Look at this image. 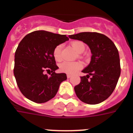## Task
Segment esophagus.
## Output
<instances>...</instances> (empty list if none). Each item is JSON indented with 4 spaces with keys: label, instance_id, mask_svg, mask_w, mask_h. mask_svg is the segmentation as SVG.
<instances>
[{
    "label": "esophagus",
    "instance_id": "esophagus-1",
    "mask_svg": "<svg viewBox=\"0 0 133 133\" xmlns=\"http://www.w3.org/2000/svg\"><path fill=\"white\" fill-rule=\"evenodd\" d=\"M66 77H67L68 78H70V77H71V75H66Z\"/></svg>",
    "mask_w": 133,
    "mask_h": 133
}]
</instances>
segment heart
<instances>
[{"mask_svg":"<svg viewBox=\"0 0 133 133\" xmlns=\"http://www.w3.org/2000/svg\"><path fill=\"white\" fill-rule=\"evenodd\" d=\"M71 46L77 51L78 53H82L85 49V46L83 42L81 41H74L71 43ZM62 45L56 46L53 50V56L56 61H61L62 59ZM83 68V64L81 62H69L64 61L60 64V70L65 73L75 74Z\"/></svg>","mask_w":133,"mask_h":133,"instance_id":"heart-1","label":"heart"}]
</instances>
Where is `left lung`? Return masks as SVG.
I'll return each mask as SVG.
<instances>
[{"label":"left lung","mask_w":133,"mask_h":133,"mask_svg":"<svg viewBox=\"0 0 133 133\" xmlns=\"http://www.w3.org/2000/svg\"><path fill=\"white\" fill-rule=\"evenodd\" d=\"M69 37L83 41L89 46L92 54L89 64L82 70L87 75L81 77V83L75 87V93L87 104L102 103L112 93L121 75L116 46L107 36L98 32H84Z\"/></svg>","instance_id":"left-lung-1"}]
</instances>
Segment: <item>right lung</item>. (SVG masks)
Here are the masks:
<instances>
[{
	"label": "right lung",
	"instance_id": "add662e5",
	"mask_svg": "<svg viewBox=\"0 0 133 133\" xmlns=\"http://www.w3.org/2000/svg\"><path fill=\"white\" fill-rule=\"evenodd\" d=\"M69 38L64 35L36 30L20 42L15 55L14 75L21 92L36 103H44L56 95L59 86L66 80L65 73H56L58 67L53 50ZM51 71L49 77L45 71Z\"/></svg>",
	"mask_w": 133,
	"mask_h": 133
}]
</instances>
